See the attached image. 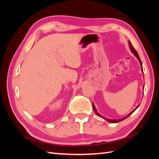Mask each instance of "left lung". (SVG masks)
Wrapping results in <instances>:
<instances>
[{
    "instance_id": "left-lung-1",
    "label": "left lung",
    "mask_w": 159,
    "mask_h": 159,
    "mask_svg": "<svg viewBox=\"0 0 159 159\" xmlns=\"http://www.w3.org/2000/svg\"><path fill=\"white\" fill-rule=\"evenodd\" d=\"M129 48H130V50H131V52L133 53V54L136 57H137V58L138 59V60H139V63H140V65H141V71H142V72L143 73V65H142V62H141V59H140V57H139V54H138V53L137 52V51L134 49V48L133 47V46H132V44H131V42L130 41H129ZM143 88H144V87H143ZM140 105V104H139ZM139 105H138L137 106V107L135 108V109H134L131 112V113H129L127 116H125V117H123V118H121V119H107V118H106V117H103L102 115H101L99 113H98V111H97V109H96V108H95V105H94V104H93V111H94V112L95 113V114L98 115V116H99V117H102V118H103V119H104L105 120H106L107 121H108V122H109V123H118V122H120V121H123V120H125V119H127L130 115H131L134 111H135L138 107H139Z\"/></svg>"
}]
</instances>
